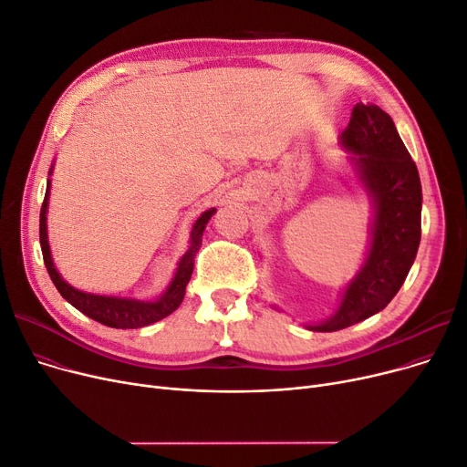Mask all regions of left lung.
<instances>
[{"mask_svg": "<svg viewBox=\"0 0 467 467\" xmlns=\"http://www.w3.org/2000/svg\"><path fill=\"white\" fill-rule=\"evenodd\" d=\"M340 146L374 207L370 247L335 316L306 325L314 332L340 330L382 312L405 283L421 235L420 176L393 119L376 104H355Z\"/></svg>", "mask_w": 467, "mask_h": 467, "instance_id": "left-lung-1", "label": "left lung"}]
</instances>
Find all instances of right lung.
Here are the masks:
<instances>
[{"label": "right lung", "instance_id": "right-lung-1", "mask_svg": "<svg viewBox=\"0 0 467 467\" xmlns=\"http://www.w3.org/2000/svg\"><path fill=\"white\" fill-rule=\"evenodd\" d=\"M53 172V167L49 174ZM49 192H51V181L47 179V192L46 199H43L41 213H39V243H41V253L43 262H46V268L57 286V291L62 295L64 300H68L76 309L87 317H91L106 327L112 328H140L148 327L155 321H160L167 316H171L176 307H179L184 300L186 285L193 272V258L195 253L202 247V235L205 232L207 222L214 214L216 209L205 211L202 216L195 220L192 228V239H190V249L181 258L179 268L174 272V277L171 279L165 293L155 298V300H137V298H125V296H106V295H93V293H83L74 288L72 285L66 283L60 274L57 272L51 249H49V239H47V207H49Z\"/></svg>", "mask_w": 467, "mask_h": 467}]
</instances>
